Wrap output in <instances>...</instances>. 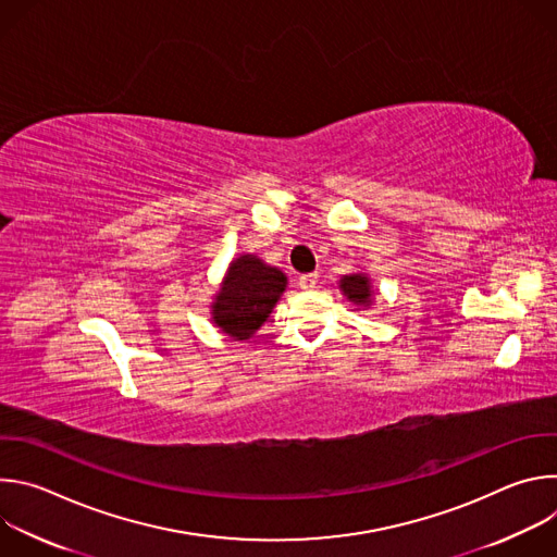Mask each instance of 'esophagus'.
<instances>
[{
    "mask_svg": "<svg viewBox=\"0 0 557 557\" xmlns=\"http://www.w3.org/2000/svg\"><path fill=\"white\" fill-rule=\"evenodd\" d=\"M314 284H317V273H306V275H299V288H304V290H310V288H314Z\"/></svg>",
    "mask_w": 557,
    "mask_h": 557,
    "instance_id": "esophagus-1",
    "label": "esophagus"
}]
</instances>
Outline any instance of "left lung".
<instances>
[{
    "label": "left lung",
    "instance_id": "8db88e82",
    "mask_svg": "<svg viewBox=\"0 0 557 557\" xmlns=\"http://www.w3.org/2000/svg\"><path fill=\"white\" fill-rule=\"evenodd\" d=\"M339 290L342 295L363 308H372L374 304V288H372V280L366 271H352L348 275L339 277Z\"/></svg>",
    "mask_w": 557,
    "mask_h": 557
}]
</instances>
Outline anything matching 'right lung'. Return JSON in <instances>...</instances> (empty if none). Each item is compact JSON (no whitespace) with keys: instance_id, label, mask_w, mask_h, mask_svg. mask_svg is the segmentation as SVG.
Here are the masks:
<instances>
[{"instance_id":"1","label":"right lung","mask_w":557,"mask_h":557,"mask_svg":"<svg viewBox=\"0 0 557 557\" xmlns=\"http://www.w3.org/2000/svg\"><path fill=\"white\" fill-rule=\"evenodd\" d=\"M286 286V273L258 256L233 258L209 304L211 324L235 342L251 339L269 320Z\"/></svg>"}]
</instances>
